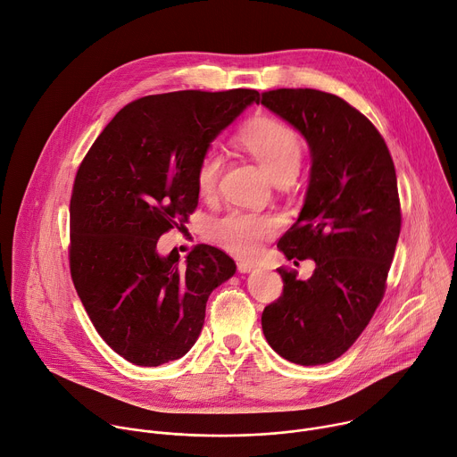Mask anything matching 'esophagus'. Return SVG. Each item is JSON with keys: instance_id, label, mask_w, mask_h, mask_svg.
I'll list each match as a JSON object with an SVG mask.
<instances>
[{"instance_id": "esophagus-1", "label": "esophagus", "mask_w": 457, "mask_h": 457, "mask_svg": "<svg viewBox=\"0 0 457 457\" xmlns=\"http://www.w3.org/2000/svg\"><path fill=\"white\" fill-rule=\"evenodd\" d=\"M237 268H238L240 273H250V271H253L257 268V264L252 262V261H238Z\"/></svg>"}]
</instances>
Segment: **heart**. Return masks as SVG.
<instances>
[{
    "label": "heart",
    "mask_w": 457,
    "mask_h": 457,
    "mask_svg": "<svg viewBox=\"0 0 457 457\" xmlns=\"http://www.w3.org/2000/svg\"><path fill=\"white\" fill-rule=\"evenodd\" d=\"M242 147L250 153L266 173L277 182L295 177L303 162V140L294 128L275 118H259L240 135ZM224 168V154L219 149L205 151L196 168V189L202 196H212ZM275 220L266 215L228 212L207 226V237L233 255L252 257L261 242L273 233Z\"/></svg>",
    "instance_id": "obj_1"
}]
</instances>
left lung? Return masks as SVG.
<instances>
[{"label": "left lung", "mask_w": 457, "mask_h": 457, "mask_svg": "<svg viewBox=\"0 0 457 457\" xmlns=\"http://www.w3.org/2000/svg\"><path fill=\"white\" fill-rule=\"evenodd\" d=\"M262 105L304 137L312 156L303 210L277 247L287 261L315 262L308 280L278 268L284 289L264 308L262 331L280 357L326 364L357 341L385 295L401 231L395 168L373 123L336 95L277 89Z\"/></svg>", "instance_id": "left-lung-1"}]
</instances>
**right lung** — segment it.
Masks as SVG:
<instances>
[{"instance_id":"right-lung-1","label":"right lung","mask_w":457,"mask_h":457,"mask_svg":"<svg viewBox=\"0 0 457 457\" xmlns=\"http://www.w3.org/2000/svg\"><path fill=\"white\" fill-rule=\"evenodd\" d=\"M261 95L177 91L123 107L76 173L71 275L100 337L126 361L160 366L196 343L212 292L237 271L200 244L180 264L162 257V233L198 204L196 168L212 142Z\"/></svg>"}]
</instances>
